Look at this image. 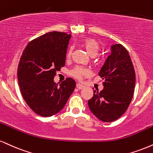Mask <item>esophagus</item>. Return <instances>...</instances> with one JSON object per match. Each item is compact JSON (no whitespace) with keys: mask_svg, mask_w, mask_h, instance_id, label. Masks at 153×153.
<instances>
[{"mask_svg":"<svg viewBox=\"0 0 153 153\" xmlns=\"http://www.w3.org/2000/svg\"><path fill=\"white\" fill-rule=\"evenodd\" d=\"M84 87V85H82V84H76V88H78V89H82Z\"/></svg>","mask_w":153,"mask_h":153,"instance_id":"esophagus-1","label":"esophagus"}]
</instances>
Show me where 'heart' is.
I'll return each mask as SVG.
<instances>
[{
    "label": "heart",
    "mask_w": 153,
    "mask_h": 153,
    "mask_svg": "<svg viewBox=\"0 0 153 153\" xmlns=\"http://www.w3.org/2000/svg\"><path fill=\"white\" fill-rule=\"evenodd\" d=\"M84 45L85 47L86 50H87L88 53L92 56L97 55L99 54L101 46L97 40L93 38H86L84 40ZM73 48L69 47L67 52V57L69 58L71 56L72 53ZM89 74V70L86 68L82 67H76L74 69H72L71 71V76L77 79H82L84 76H86Z\"/></svg>",
    "instance_id": "obj_1"
}]
</instances>
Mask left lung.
Listing matches in <instances>:
<instances>
[{"label":"left lung","mask_w":153,"mask_h":153,"mask_svg":"<svg viewBox=\"0 0 153 153\" xmlns=\"http://www.w3.org/2000/svg\"><path fill=\"white\" fill-rule=\"evenodd\" d=\"M99 75L104 80L103 89L94 90L93 97L88 101V107L99 120L114 121L128 108L135 90L134 67L125 47L112 45L111 53Z\"/></svg>","instance_id":"left-lung-1"}]
</instances>
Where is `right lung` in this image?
I'll return each mask as SVG.
<instances>
[{"label":"right lung","instance_id":"obj_1","mask_svg":"<svg viewBox=\"0 0 153 153\" xmlns=\"http://www.w3.org/2000/svg\"><path fill=\"white\" fill-rule=\"evenodd\" d=\"M71 35L50 32L33 39L22 52L18 68L22 96L35 114L54 116L65 107L76 86L71 78L59 85L54 82L56 71L65 65Z\"/></svg>","mask_w":153,"mask_h":153}]
</instances>
